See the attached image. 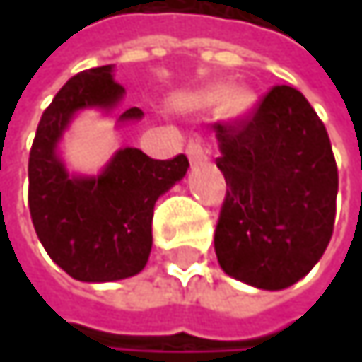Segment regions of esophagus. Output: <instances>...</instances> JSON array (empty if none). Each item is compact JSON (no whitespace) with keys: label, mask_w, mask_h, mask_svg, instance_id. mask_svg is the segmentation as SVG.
<instances>
[{"label":"esophagus","mask_w":362,"mask_h":362,"mask_svg":"<svg viewBox=\"0 0 362 362\" xmlns=\"http://www.w3.org/2000/svg\"><path fill=\"white\" fill-rule=\"evenodd\" d=\"M186 155H188V159H190V163H192V165H194V163H199V161H203V159H207L205 148H203V144H201L199 140H190V142H188V146H186Z\"/></svg>","instance_id":"1"}]
</instances>
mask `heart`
Masks as SVG:
<instances>
[{"instance_id":"1","label":"heart","mask_w":362,"mask_h":362,"mask_svg":"<svg viewBox=\"0 0 362 362\" xmlns=\"http://www.w3.org/2000/svg\"><path fill=\"white\" fill-rule=\"evenodd\" d=\"M222 103H226V107L233 112H241L252 105V94L243 88H235L228 92V88L224 86L211 88L203 94V105H222Z\"/></svg>"}]
</instances>
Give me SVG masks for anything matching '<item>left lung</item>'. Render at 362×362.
I'll return each instance as SVG.
<instances>
[{"label": "left lung", "mask_w": 362, "mask_h": 362, "mask_svg": "<svg viewBox=\"0 0 362 362\" xmlns=\"http://www.w3.org/2000/svg\"><path fill=\"white\" fill-rule=\"evenodd\" d=\"M226 180L214 247L222 270L257 289L306 276L333 235L337 165L325 125L291 86L243 119L216 123Z\"/></svg>", "instance_id": "8db88e82"}]
</instances>
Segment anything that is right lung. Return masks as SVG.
<instances>
[{"label":"right lung","instance_id":"right-lung-1","mask_svg":"<svg viewBox=\"0 0 362 362\" xmlns=\"http://www.w3.org/2000/svg\"><path fill=\"white\" fill-rule=\"evenodd\" d=\"M123 94L112 64L77 73L43 110L29 155V209L37 237L66 274L86 283L127 279L146 266L155 203L188 170L184 155L159 161L127 146L115 153L100 176L66 172L56 148L75 112L115 109ZM142 115L132 107L119 121Z\"/></svg>","mask_w":362,"mask_h":362}]
</instances>
